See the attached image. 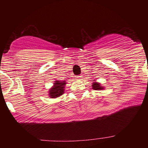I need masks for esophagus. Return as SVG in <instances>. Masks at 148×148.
Masks as SVG:
<instances>
[{
	"label": "esophagus",
	"instance_id": "1",
	"mask_svg": "<svg viewBox=\"0 0 148 148\" xmlns=\"http://www.w3.org/2000/svg\"><path fill=\"white\" fill-rule=\"evenodd\" d=\"M81 78H82V76H76V79H78V80H79V79H81Z\"/></svg>",
	"mask_w": 148,
	"mask_h": 148
}]
</instances>
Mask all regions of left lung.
I'll list each match as a JSON object with an SVG mask.
<instances>
[{
  "instance_id": "obj_1",
  "label": "left lung",
  "mask_w": 148,
  "mask_h": 148,
  "mask_svg": "<svg viewBox=\"0 0 148 148\" xmlns=\"http://www.w3.org/2000/svg\"><path fill=\"white\" fill-rule=\"evenodd\" d=\"M92 86L93 89L96 90H100L103 89V86H101V85H100L99 83H97V82L92 83Z\"/></svg>"
}]
</instances>
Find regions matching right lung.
I'll list each match as a JSON object with an SVG mask.
<instances>
[{"mask_svg":"<svg viewBox=\"0 0 148 148\" xmlns=\"http://www.w3.org/2000/svg\"><path fill=\"white\" fill-rule=\"evenodd\" d=\"M55 82L56 83H53V86L49 91V97H51V98L58 97L63 94L64 91V88L65 86L66 81H56Z\"/></svg>","mask_w":148,"mask_h":148,"instance_id":"obj_1","label":"right lung"}]
</instances>
